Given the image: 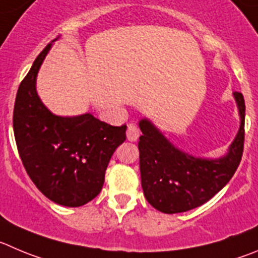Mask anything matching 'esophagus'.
Returning a JSON list of instances; mask_svg holds the SVG:
<instances>
[{
  "label": "esophagus",
  "mask_w": 258,
  "mask_h": 258,
  "mask_svg": "<svg viewBox=\"0 0 258 258\" xmlns=\"http://www.w3.org/2000/svg\"><path fill=\"white\" fill-rule=\"evenodd\" d=\"M126 135L127 139H128L130 141H136L137 139H139V136H140V128H139L135 123H128Z\"/></svg>",
  "instance_id": "esophagus-1"
}]
</instances>
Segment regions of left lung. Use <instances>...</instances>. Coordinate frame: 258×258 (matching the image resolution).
Instances as JSON below:
<instances>
[{
	"label": "left lung",
	"mask_w": 258,
	"mask_h": 258,
	"mask_svg": "<svg viewBox=\"0 0 258 258\" xmlns=\"http://www.w3.org/2000/svg\"><path fill=\"white\" fill-rule=\"evenodd\" d=\"M240 127L227 156L216 160L196 159L175 149L146 119L140 122L139 141L141 186L148 202L156 210L177 214L204 205L234 175L244 148L245 104L234 91Z\"/></svg>",
	"instance_id": "obj_1"
}]
</instances>
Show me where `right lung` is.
<instances>
[{
  "instance_id": "1",
  "label": "right lung",
  "mask_w": 258,
  "mask_h": 258,
  "mask_svg": "<svg viewBox=\"0 0 258 258\" xmlns=\"http://www.w3.org/2000/svg\"><path fill=\"white\" fill-rule=\"evenodd\" d=\"M48 44L19 86L14 107V135L26 173L37 188L59 205L83 206L104 184L115 149L126 140V124L110 126L91 114L54 115L40 102L35 79Z\"/></svg>"
}]
</instances>
